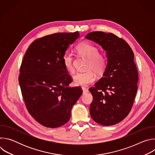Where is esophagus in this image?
<instances>
[{"instance_id":"1","label":"esophagus","mask_w":155,"mask_h":155,"mask_svg":"<svg viewBox=\"0 0 155 155\" xmlns=\"http://www.w3.org/2000/svg\"><path fill=\"white\" fill-rule=\"evenodd\" d=\"M82 90H83V93H86L89 92V90H88L87 88H86L85 87H82Z\"/></svg>"}]
</instances>
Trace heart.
<instances>
[{"label":"heart","mask_w":155,"mask_h":155,"mask_svg":"<svg viewBox=\"0 0 155 155\" xmlns=\"http://www.w3.org/2000/svg\"><path fill=\"white\" fill-rule=\"evenodd\" d=\"M78 54L87 59V71L78 72L74 76V83L77 86H85L91 84L96 80V75L94 72L100 75L105 70L107 61L104 56L99 54V49L88 42H81L77 47ZM63 64L65 69L69 72L74 71V56L71 53H66L62 58ZM94 71L93 72V71Z\"/></svg>","instance_id":"heart-1"}]
</instances>
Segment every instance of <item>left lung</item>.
Here are the masks:
<instances>
[{
	"instance_id": "1",
	"label": "left lung",
	"mask_w": 155,
	"mask_h": 155,
	"mask_svg": "<svg viewBox=\"0 0 155 155\" xmlns=\"http://www.w3.org/2000/svg\"><path fill=\"white\" fill-rule=\"evenodd\" d=\"M85 38L101 46L107 59L102 77L89 89L93 97L90 115L101 125L115 124L129 114L136 95L138 72L134 53L125 40L112 33L92 32Z\"/></svg>"
}]
</instances>
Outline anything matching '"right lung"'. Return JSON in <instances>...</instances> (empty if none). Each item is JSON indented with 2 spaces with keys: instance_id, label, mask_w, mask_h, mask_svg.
Instances as JSON below:
<instances>
[{
  "instance_id": "right-lung-1",
  "label": "right lung",
  "mask_w": 155,
  "mask_h": 155,
  "mask_svg": "<svg viewBox=\"0 0 155 155\" xmlns=\"http://www.w3.org/2000/svg\"><path fill=\"white\" fill-rule=\"evenodd\" d=\"M78 32L56 33L34 41L20 68L19 83L30 115L40 124L51 128L67 123L74 105L82 94L78 86L70 87L72 79L62 58Z\"/></svg>"
}]
</instances>
